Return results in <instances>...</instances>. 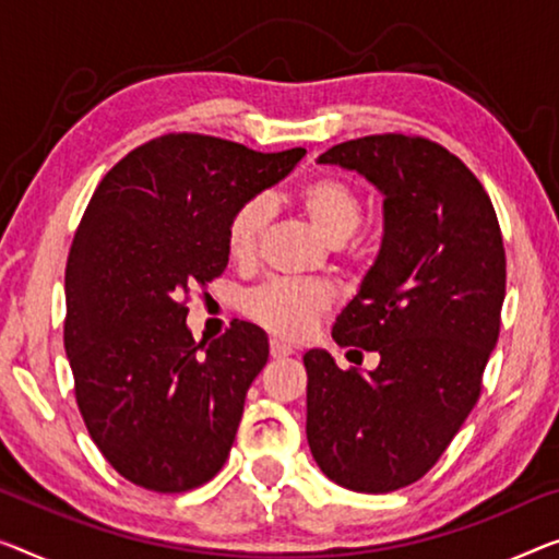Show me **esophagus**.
<instances>
[{
  "label": "esophagus",
  "instance_id": "1",
  "mask_svg": "<svg viewBox=\"0 0 559 559\" xmlns=\"http://www.w3.org/2000/svg\"><path fill=\"white\" fill-rule=\"evenodd\" d=\"M294 354V348H290L286 341L281 338H271V356L273 359H286V356Z\"/></svg>",
  "mask_w": 559,
  "mask_h": 559
}]
</instances>
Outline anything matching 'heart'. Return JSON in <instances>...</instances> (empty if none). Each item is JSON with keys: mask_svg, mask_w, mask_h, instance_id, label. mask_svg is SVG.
Here are the masks:
<instances>
[{"mask_svg": "<svg viewBox=\"0 0 559 559\" xmlns=\"http://www.w3.org/2000/svg\"><path fill=\"white\" fill-rule=\"evenodd\" d=\"M296 205L308 223L329 243H344L359 230L364 200L352 182L336 173H321L296 190ZM273 221V203L265 195H251L233 207L226 226V246L238 265H251ZM333 304V290L323 281L273 278L248 290L240 308L248 319L281 338L296 341L311 331Z\"/></svg>", "mask_w": 559, "mask_h": 559, "instance_id": "b5f03b06", "label": "heart"}]
</instances>
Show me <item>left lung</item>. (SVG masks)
Returning <instances> with one entry per match:
<instances>
[{
    "mask_svg": "<svg viewBox=\"0 0 559 559\" xmlns=\"http://www.w3.org/2000/svg\"><path fill=\"white\" fill-rule=\"evenodd\" d=\"M319 160L384 193L381 251L331 331L381 361L341 371L306 352V437L329 479L384 495L421 479L477 404L502 323V230L477 175L429 138L366 135Z\"/></svg>",
    "mask_w": 559,
    "mask_h": 559,
    "instance_id": "obj_1",
    "label": "left lung"
}]
</instances>
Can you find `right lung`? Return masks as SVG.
I'll list each match as a JSON object with an SVG mask.
<instances>
[{"instance_id":"1","label":"right lung","mask_w":559,"mask_h":559,"mask_svg":"<svg viewBox=\"0 0 559 559\" xmlns=\"http://www.w3.org/2000/svg\"><path fill=\"white\" fill-rule=\"evenodd\" d=\"M304 155L168 132L90 198L64 271V352L90 437L132 485L178 495L226 464L269 338L233 321L203 349L186 326L190 290L226 271L233 207Z\"/></svg>"}]
</instances>
